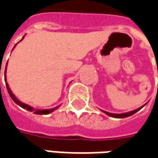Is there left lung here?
Wrapping results in <instances>:
<instances>
[{
    "label": "left lung",
    "mask_w": 158,
    "mask_h": 158,
    "mask_svg": "<svg viewBox=\"0 0 158 158\" xmlns=\"http://www.w3.org/2000/svg\"><path fill=\"white\" fill-rule=\"evenodd\" d=\"M146 104H145V105H146ZM145 105H144V106H145ZM144 106H140V107H139V108L135 109V110H132V111L127 112V113H123V114H113V113H109V112L103 111V110H102V112H104V113L107 114V115L112 116V117H114V118H124V117H128V116H131V115H132L133 114H135L136 112H138L139 110H140V109H141V108H142Z\"/></svg>",
    "instance_id": "8db88e82"
}]
</instances>
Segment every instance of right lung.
<instances>
[{
  "mask_svg": "<svg viewBox=\"0 0 158 158\" xmlns=\"http://www.w3.org/2000/svg\"><path fill=\"white\" fill-rule=\"evenodd\" d=\"M25 37V36H24ZM24 37L20 40V41H22L23 39H24ZM17 45V44H16ZM16 45L14 46V48L16 47ZM13 48V49H14ZM7 65H8V62H7V64H6V67H5V71H4V78H5V83H6V87H7V90H8V92H9V94H10V98L13 99V101L16 103V104H18L19 106H21V107H23V108H25V109H27L28 111H30V112H34V114H50V113H52L53 112L54 110H56V109H58L60 105L58 106H56V107H53V108H51V109H35L34 107H32L31 106H29L27 104H25V103H23V102H21L19 99H17V97L12 93L11 90H10V88L9 87V84L7 83V78H6V72H7ZM0 74H1V67H0Z\"/></svg>",
  "mask_w": 158,
  "mask_h": 158,
  "instance_id": "add662e5",
  "label": "right lung"
}]
</instances>
